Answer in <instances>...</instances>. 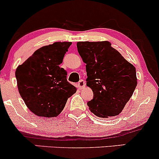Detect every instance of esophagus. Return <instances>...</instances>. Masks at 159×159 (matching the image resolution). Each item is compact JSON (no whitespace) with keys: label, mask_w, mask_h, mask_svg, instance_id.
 <instances>
[{"label":"esophagus","mask_w":159,"mask_h":159,"mask_svg":"<svg viewBox=\"0 0 159 159\" xmlns=\"http://www.w3.org/2000/svg\"><path fill=\"white\" fill-rule=\"evenodd\" d=\"M78 86H79L80 89H83V88L85 87V86H86V82L83 80H81L79 83H78Z\"/></svg>","instance_id":"esophagus-1"}]
</instances>
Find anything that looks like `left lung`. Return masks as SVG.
I'll list each match as a JSON object with an SVG mask.
<instances>
[{
  "mask_svg": "<svg viewBox=\"0 0 159 159\" xmlns=\"http://www.w3.org/2000/svg\"><path fill=\"white\" fill-rule=\"evenodd\" d=\"M76 46L86 64V86L93 93L89 109L100 118L119 115L137 86L135 66L109 41L78 42Z\"/></svg>",
  "mask_w": 159,
  "mask_h": 159,
  "instance_id": "8db88e82",
  "label": "left lung"
}]
</instances>
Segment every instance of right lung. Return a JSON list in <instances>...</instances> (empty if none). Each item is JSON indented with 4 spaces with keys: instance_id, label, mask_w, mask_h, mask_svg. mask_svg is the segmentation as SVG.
Listing matches in <instances>:
<instances>
[{
    "instance_id": "add662e5",
    "label": "right lung",
    "mask_w": 159,
    "mask_h": 159,
    "mask_svg": "<svg viewBox=\"0 0 159 159\" xmlns=\"http://www.w3.org/2000/svg\"><path fill=\"white\" fill-rule=\"evenodd\" d=\"M71 42H55L36 50L15 72L20 95L32 112L43 117H56L76 88L66 80L60 67Z\"/></svg>"
}]
</instances>
